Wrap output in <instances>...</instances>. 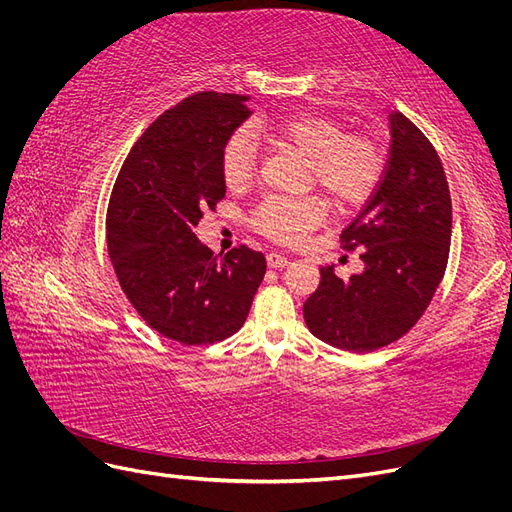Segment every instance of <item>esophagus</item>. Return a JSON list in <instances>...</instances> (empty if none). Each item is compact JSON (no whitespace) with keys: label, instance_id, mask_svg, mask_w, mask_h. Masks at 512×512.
I'll return each instance as SVG.
<instances>
[{"label":"esophagus","instance_id":"34e87169","mask_svg":"<svg viewBox=\"0 0 512 512\" xmlns=\"http://www.w3.org/2000/svg\"><path fill=\"white\" fill-rule=\"evenodd\" d=\"M267 265H269L271 269H280V267L290 265V258H288V256H284V254L271 252V254H267Z\"/></svg>","mask_w":512,"mask_h":512}]
</instances>
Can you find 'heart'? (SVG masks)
<instances>
[{"label":"heart","instance_id":"obj_1","mask_svg":"<svg viewBox=\"0 0 512 512\" xmlns=\"http://www.w3.org/2000/svg\"><path fill=\"white\" fill-rule=\"evenodd\" d=\"M254 132L269 134L309 162L312 181L337 207H352L371 196L384 173L380 147L363 136H348L342 123L322 115H290L275 123H256ZM250 128L230 134L222 149V175L230 188L254 177L258 143ZM318 198H267L254 213L256 226L269 237L297 241L324 220Z\"/></svg>","mask_w":512,"mask_h":512}]
</instances>
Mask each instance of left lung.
<instances>
[{
	"label": "left lung",
	"mask_w": 512,
	"mask_h": 512,
	"mask_svg": "<svg viewBox=\"0 0 512 512\" xmlns=\"http://www.w3.org/2000/svg\"><path fill=\"white\" fill-rule=\"evenodd\" d=\"M391 153L376 192L342 232L365 247L348 280L320 267L303 305L307 329L333 348L371 352L414 327L436 292L451 247V192L436 149L399 111L389 113Z\"/></svg>",
	"instance_id": "8db88e82"
}]
</instances>
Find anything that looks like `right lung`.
Returning a JSON list of instances; mask_svg holds the SVG:
<instances>
[{
  "label": "right lung",
  "mask_w": 512,
  "mask_h": 512,
  "mask_svg": "<svg viewBox=\"0 0 512 512\" xmlns=\"http://www.w3.org/2000/svg\"><path fill=\"white\" fill-rule=\"evenodd\" d=\"M245 96L203 91L160 115L123 162L106 213L108 256L141 318L183 346L235 335L267 260L250 247L224 258L196 237L226 194L222 149L252 115Z\"/></svg>",
  "instance_id": "obj_1"
}]
</instances>
